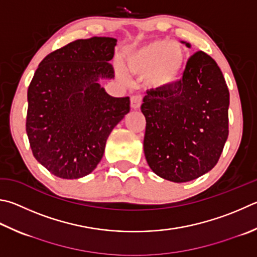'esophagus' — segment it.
<instances>
[{
  "mask_svg": "<svg viewBox=\"0 0 257 257\" xmlns=\"http://www.w3.org/2000/svg\"><path fill=\"white\" fill-rule=\"evenodd\" d=\"M142 104V95L136 94L130 97V105H132L133 109H139Z\"/></svg>",
  "mask_w": 257,
  "mask_h": 257,
  "instance_id": "1",
  "label": "esophagus"
}]
</instances>
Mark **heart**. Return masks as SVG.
I'll return each instance as SVG.
<instances>
[{
  "mask_svg": "<svg viewBox=\"0 0 257 257\" xmlns=\"http://www.w3.org/2000/svg\"><path fill=\"white\" fill-rule=\"evenodd\" d=\"M184 57V50L177 43L154 39L128 49L125 66L134 75L149 74V81L155 85H170L179 76ZM116 74L123 82H128L127 74L120 66L116 67Z\"/></svg>",
  "mask_w": 257,
  "mask_h": 257,
  "instance_id": "obj_1",
  "label": "heart"
}]
</instances>
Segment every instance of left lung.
I'll return each mask as SVG.
<instances>
[{
  "label": "left lung",
  "mask_w": 257,
  "mask_h": 257,
  "mask_svg": "<svg viewBox=\"0 0 257 257\" xmlns=\"http://www.w3.org/2000/svg\"><path fill=\"white\" fill-rule=\"evenodd\" d=\"M143 102L144 153L154 173L182 183L213 169L229 133V91L213 58L194 53L180 81L148 90Z\"/></svg>",
  "instance_id": "obj_1"
}]
</instances>
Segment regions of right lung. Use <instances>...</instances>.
Returning <instances> with one entry per match:
<instances>
[{
    "mask_svg": "<svg viewBox=\"0 0 257 257\" xmlns=\"http://www.w3.org/2000/svg\"><path fill=\"white\" fill-rule=\"evenodd\" d=\"M116 39H78L41 60L28 87L26 130L32 154L51 174L80 179L103 156L110 133L130 111L101 78H113Z\"/></svg>",
    "mask_w": 257,
    "mask_h": 257,
    "instance_id": "right-lung-1",
    "label": "right lung"
}]
</instances>
